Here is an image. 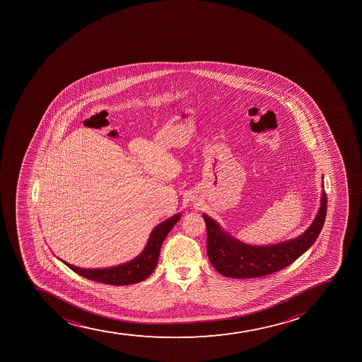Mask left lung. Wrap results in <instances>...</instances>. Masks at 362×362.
Returning a JSON list of instances; mask_svg holds the SVG:
<instances>
[{"label": "left lung", "mask_w": 362, "mask_h": 362, "mask_svg": "<svg viewBox=\"0 0 362 362\" xmlns=\"http://www.w3.org/2000/svg\"><path fill=\"white\" fill-rule=\"evenodd\" d=\"M322 189H325L322 184ZM327 214V194L314 222L300 236L279 244L255 247L226 233L215 219L203 214L206 224V251L214 268L226 277L255 279L279 272L296 261L312 247L322 230Z\"/></svg>", "instance_id": "left-lung-1"}]
</instances>
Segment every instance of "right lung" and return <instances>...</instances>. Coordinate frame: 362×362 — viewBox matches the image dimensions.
I'll return each instance as SVG.
<instances>
[{"instance_id":"right-lung-1","label":"right lung","mask_w":362,"mask_h":362,"mask_svg":"<svg viewBox=\"0 0 362 362\" xmlns=\"http://www.w3.org/2000/svg\"><path fill=\"white\" fill-rule=\"evenodd\" d=\"M179 219H180V215L177 214L171 218L158 224L152 230L143 252L124 264L112 267V268L83 269L69 264L62 259L60 261L64 262L69 269H72L73 272L95 282L111 284V286H127V284L141 282L147 279L157 267L161 244Z\"/></svg>"}]
</instances>
